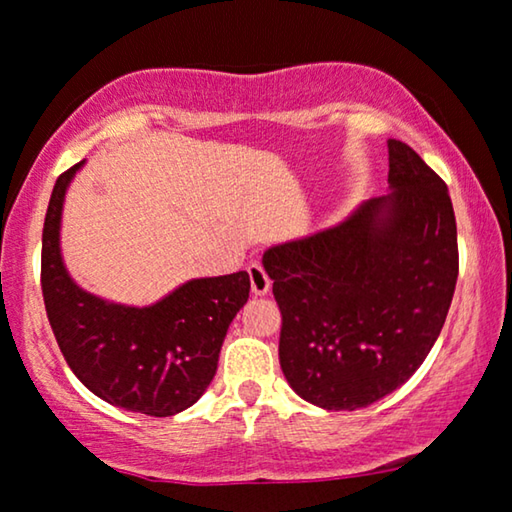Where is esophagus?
<instances>
[{"label": "esophagus", "instance_id": "34e87169", "mask_svg": "<svg viewBox=\"0 0 512 512\" xmlns=\"http://www.w3.org/2000/svg\"><path fill=\"white\" fill-rule=\"evenodd\" d=\"M247 270H249V279H251V291H254L256 296H265L272 286V279L268 277V272H265L263 265H258V263H251Z\"/></svg>", "mask_w": 512, "mask_h": 512}]
</instances>
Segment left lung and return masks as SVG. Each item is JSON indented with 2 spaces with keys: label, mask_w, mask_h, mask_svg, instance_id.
I'll return each mask as SVG.
<instances>
[{
  "label": "left lung",
  "mask_w": 512,
  "mask_h": 512,
  "mask_svg": "<svg viewBox=\"0 0 512 512\" xmlns=\"http://www.w3.org/2000/svg\"><path fill=\"white\" fill-rule=\"evenodd\" d=\"M389 188L338 226L263 254L282 312L279 366L324 410L366 408L408 382L450 310L459 249L445 181L389 139Z\"/></svg>",
  "instance_id": "obj_1"
}]
</instances>
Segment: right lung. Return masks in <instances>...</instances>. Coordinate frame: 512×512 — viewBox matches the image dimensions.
Here are the masks:
<instances>
[{
	"instance_id": "right-lung-1",
	"label": "right lung",
	"mask_w": 512,
	"mask_h": 512,
	"mask_svg": "<svg viewBox=\"0 0 512 512\" xmlns=\"http://www.w3.org/2000/svg\"><path fill=\"white\" fill-rule=\"evenodd\" d=\"M83 163L55 181L41 235V293L53 335L72 373L102 401L149 417L177 415L214 380L230 321L249 298V275L191 279L146 307L83 291L60 254L62 202Z\"/></svg>"
}]
</instances>
